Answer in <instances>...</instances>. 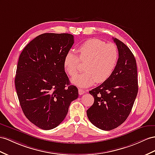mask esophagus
<instances>
[{
    "label": "esophagus",
    "mask_w": 155,
    "mask_h": 155,
    "mask_svg": "<svg viewBox=\"0 0 155 155\" xmlns=\"http://www.w3.org/2000/svg\"><path fill=\"white\" fill-rule=\"evenodd\" d=\"M84 93H85V91L84 90L80 89V88L78 89V94H79V95H82V94H84Z\"/></svg>",
    "instance_id": "esophagus-1"
}]
</instances>
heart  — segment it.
<instances>
[{"instance_id":"b5f03b06","label":"heart","mask_w":155,"mask_h":155,"mask_svg":"<svg viewBox=\"0 0 155 155\" xmlns=\"http://www.w3.org/2000/svg\"><path fill=\"white\" fill-rule=\"evenodd\" d=\"M78 56L72 51L65 55L63 66L69 76L78 74L80 61L87 62L86 72L71 80L73 84L81 88L92 86L95 82H105L112 74L118 58L117 46L105 43L98 38H90L83 42L77 50Z\"/></svg>"}]
</instances>
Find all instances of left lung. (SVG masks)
Instances as JSON below:
<instances>
[{
  "mask_svg": "<svg viewBox=\"0 0 155 155\" xmlns=\"http://www.w3.org/2000/svg\"><path fill=\"white\" fill-rule=\"evenodd\" d=\"M118 59L112 74L105 82L89 93L94 104L87 110L90 121L103 130H111L128 118L138 92L136 59L125 44L113 38Z\"/></svg>",
  "mask_w": 155,
  "mask_h": 155,
  "instance_id": "obj_1",
  "label": "left lung"
}]
</instances>
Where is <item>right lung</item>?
I'll return each mask as SVG.
<instances>
[{"mask_svg":"<svg viewBox=\"0 0 155 155\" xmlns=\"http://www.w3.org/2000/svg\"><path fill=\"white\" fill-rule=\"evenodd\" d=\"M73 43L71 34L44 33L19 55L15 78L19 104L27 119L42 130L57 127L78 98V89L70 84L63 66Z\"/></svg>","mask_w":155,"mask_h":155,"instance_id":"obj_1","label":"right lung"}]
</instances>
